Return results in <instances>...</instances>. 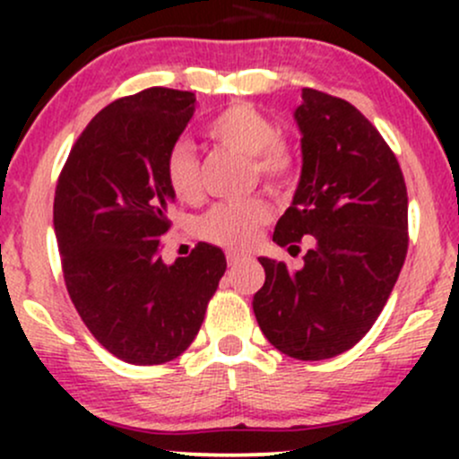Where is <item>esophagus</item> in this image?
Returning <instances> with one entry per match:
<instances>
[{"instance_id":"esophagus-1","label":"esophagus","mask_w":459,"mask_h":459,"mask_svg":"<svg viewBox=\"0 0 459 459\" xmlns=\"http://www.w3.org/2000/svg\"><path fill=\"white\" fill-rule=\"evenodd\" d=\"M246 259H247V256L239 255V252H226V261H229V265H237V263H241Z\"/></svg>"}]
</instances>
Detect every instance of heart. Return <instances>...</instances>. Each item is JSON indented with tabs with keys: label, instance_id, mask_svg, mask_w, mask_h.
Here are the masks:
<instances>
[{
	"label": "heart",
	"instance_id": "1",
	"mask_svg": "<svg viewBox=\"0 0 459 459\" xmlns=\"http://www.w3.org/2000/svg\"><path fill=\"white\" fill-rule=\"evenodd\" d=\"M209 140L250 157L252 175L265 183L272 192L282 194L293 187L298 178L296 151L278 138L276 123L250 103H233L215 114L204 127ZM163 177L178 200H194L200 192V163L194 146L177 140L163 155ZM272 218L265 198L250 196L226 200L200 215L198 235L204 241L222 247H247L256 239L261 226Z\"/></svg>",
	"mask_w": 459,
	"mask_h": 459
}]
</instances>
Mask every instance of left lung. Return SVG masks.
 I'll return each mask as SVG.
<instances>
[{
  "label": "left lung",
  "instance_id": "1",
  "mask_svg": "<svg viewBox=\"0 0 459 459\" xmlns=\"http://www.w3.org/2000/svg\"><path fill=\"white\" fill-rule=\"evenodd\" d=\"M302 177L273 241L313 250L299 270L261 256L252 308L267 341L298 360L351 350L391 296L408 252V192L391 146L345 99L304 88Z\"/></svg>",
  "mask_w": 459,
  "mask_h": 459
}]
</instances>
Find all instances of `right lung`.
<instances>
[{
	"label": "right lung",
	"instance_id": "add662e5",
	"mask_svg": "<svg viewBox=\"0 0 459 459\" xmlns=\"http://www.w3.org/2000/svg\"><path fill=\"white\" fill-rule=\"evenodd\" d=\"M194 109V92L170 88L109 103L73 144L56 186L68 296L94 339L131 365L181 356L226 272L224 252L204 241L172 265L160 256L175 203L163 155Z\"/></svg>",
	"mask_w": 459,
	"mask_h": 459
}]
</instances>
